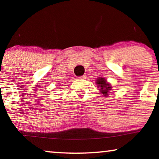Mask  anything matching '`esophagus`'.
Returning <instances> with one entry per match:
<instances>
[{"instance_id": "1", "label": "esophagus", "mask_w": 159, "mask_h": 159, "mask_svg": "<svg viewBox=\"0 0 159 159\" xmlns=\"http://www.w3.org/2000/svg\"><path fill=\"white\" fill-rule=\"evenodd\" d=\"M79 79H86V75H83V76H80V77H79Z\"/></svg>"}]
</instances>
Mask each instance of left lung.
<instances>
[{"instance_id": "8db88e82", "label": "left lung", "mask_w": 159, "mask_h": 159, "mask_svg": "<svg viewBox=\"0 0 159 159\" xmlns=\"http://www.w3.org/2000/svg\"><path fill=\"white\" fill-rule=\"evenodd\" d=\"M96 84H97V89H99L100 93H102L104 97H108L109 91L112 89L111 84L104 77H98L96 80Z\"/></svg>"}]
</instances>
